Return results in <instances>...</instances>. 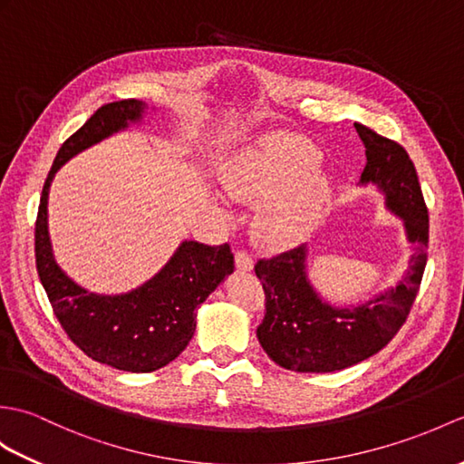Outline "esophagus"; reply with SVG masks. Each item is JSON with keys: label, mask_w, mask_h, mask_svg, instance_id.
I'll return each mask as SVG.
<instances>
[{"label": "esophagus", "mask_w": 464, "mask_h": 464, "mask_svg": "<svg viewBox=\"0 0 464 464\" xmlns=\"http://www.w3.org/2000/svg\"><path fill=\"white\" fill-rule=\"evenodd\" d=\"M235 266L239 268V271H251V268H253V258L246 255L245 251H237L235 253Z\"/></svg>", "instance_id": "esophagus-1"}]
</instances>
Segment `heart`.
<instances>
[{
    "instance_id": "1",
    "label": "heart",
    "mask_w": 464,
    "mask_h": 464,
    "mask_svg": "<svg viewBox=\"0 0 464 464\" xmlns=\"http://www.w3.org/2000/svg\"><path fill=\"white\" fill-rule=\"evenodd\" d=\"M320 152L310 140L275 132L263 136L225 168L221 181L229 196L246 206L266 203L255 237L271 249L293 246L314 229L324 213L332 183L314 168Z\"/></svg>"
}]
</instances>
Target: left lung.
<instances>
[{"label": "left lung", "mask_w": 464, "mask_h": 464, "mask_svg": "<svg viewBox=\"0 0 464 464\" xmlns=\"http://www.w3.org/2000/svg\"><path fill=\"white\" fill-rule=\"evenodd\" d=\"M365 146L360 183H373L385 208L403 219L415 253L397 286L358 306H332L310 285L306 245L258 258L255 273L265 290V318L256 338L275 363L290 372L328 373L368 360L387 346L413 306L427 265L429 215L411 158L390 138L353 124Z\"/></svg>", "instance_id": "8db88e82"}]
</instances>
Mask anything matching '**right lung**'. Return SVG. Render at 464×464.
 Here are the masks:
<instances>
[{"mask_svg": "<svg viewBox=\"0 0 464 464\" xmlns=\"http://www.w3.org/2000/svg\"><path fill=\"white\" fill-rule=\"evenodd\" d=\"M144 109L146 102L136 99L104 104L64 140L43 186L35 221L37 273L63 330L94 362L132 373L156 372L186 350L199 304L235 268L227 243L183 241L148 283L106 296L79 286L57 265L47 227L49 188L57 169L82 150L142 121Z\"/></svg>", "mask_w": 464, "mask_h": 464, "instance_id": "right-lung-1", "label": "right lung"}]
</instances>
